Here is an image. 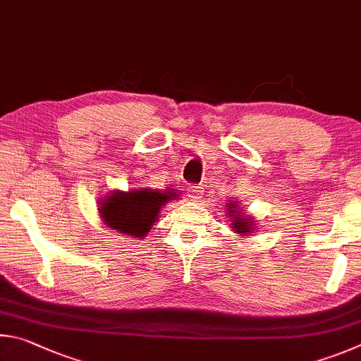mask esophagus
<instances>
[{
    "label": "esophagus",
    "mask_w": 361,
    "mask_h": 361,
    "mask_svg": "<svg viewBox=\"0 0 361 361\" xmlns=\"http://www.w3.org/2000/svg\"><path fill=\"white\" fill-rule=\"evenodd\" d=\"M188 197H192L193 200H197L198 198V195L201 193V187H197V185H192L190 188H188Z\"/></svg>",
    "instance_id": "obj_1"
}]
</instances>
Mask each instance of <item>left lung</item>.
<instances>
[{
    "label": "left lung",
    "instance_id": "1",
    "mask_svg": "<svg viewBox=\"0 0 361 361\" xmlns=\"http://www.w3.org/2000/svg\"><path fill=\"white\" fill-rule=\"evenodd\" d=\"M244 211V209H243ZM228 212H230V219H233V226L231 228L241 233V235H247V233H252V230H254V226H252V220L244 217L241 211H236L235 206L233 204H228Z\"/></svg>",
    "mask_w": 361,
    "mask_h": 361
}]
</instances>
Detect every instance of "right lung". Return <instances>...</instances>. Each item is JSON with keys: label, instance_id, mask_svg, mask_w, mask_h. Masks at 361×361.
Returning a JSON list of instances; mask_svg holds the SVG:
<instances>
[{"label": "right lung", "instance_id": "obj_1", "mask_svg": "<svg viewBox=\"0 0 361 361\" xmlns=\"http://www.w3.org/2000/svg\"><path fill=\"white\" fill-rule=\"evenodd\" d=\"M174 193L150 190V188H133L128 193L116 192L103 201L101 217L118 233L144 238L157 222V214ZM179 197V195H177Z\"/></svg>", "mask_w": 361, "mask_h": 361}]
</instances>
